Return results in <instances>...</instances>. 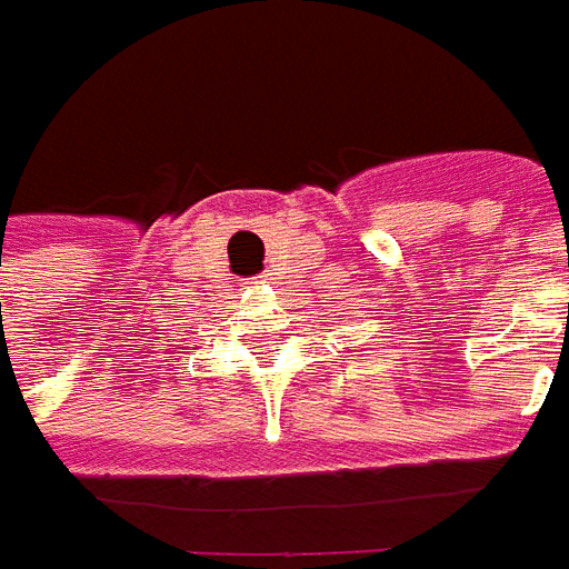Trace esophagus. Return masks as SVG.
Returning a JSON list of instances; mask_svg holds the SVG:
<instances>
[{
	"mask_svg": "<svg viewBox=\"0 0 569 569\" xmlns=\"http://www.w3.org/2000/svg\"><path fill=\"white\" fill-rule=\"evenodd\" d=\"M260 279H267V276H260Z\"/></svg>",
	"mask_w": 569,
	"mask_h": 569,
	"instance_id": "1",
	"label": "esophagus"
}]
</instances>
